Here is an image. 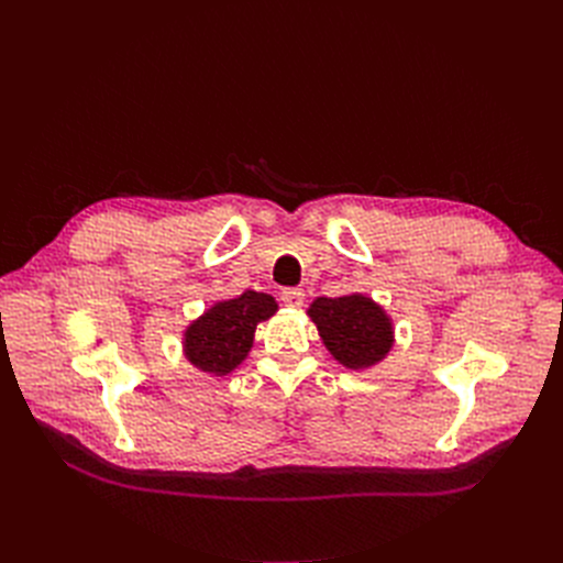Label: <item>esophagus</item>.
<instances>
[{"label":"esophagus","instance_id":"esophagus-1","mask_svg":"<svg viewBox=\"0 0 563 563\" xmlns=\"http://www.w3.org/2000/svg\"><path fill=\"white\" fill-rule=\"evenodd\" d=\"M282 300H284L286 308H300V305L305 302L302 288H284V291H282Z\"/></svg>","mask_w":563,"mask_h":563}]
</instances>
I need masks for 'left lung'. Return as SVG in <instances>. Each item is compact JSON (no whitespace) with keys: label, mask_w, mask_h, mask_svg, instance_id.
<instances>
[{"label":"left lung","mask_w":563,"mask_h":563,"mask_svg":"<svg viewBox=\"0 0 563 563\" xmlns=\"http://www.w3.org/2000/svg\"><path fill=\"white\" fill-rule=\"evenodd\" d=\"M308 314L317 323L323 345L347 368H368L385 360L395 338L391 321L380 305L362 294L317 298Z\"/></svg>","instance_id":"left-lung-1"}]
</instances>
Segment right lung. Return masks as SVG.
Wrapping results in <instances>:
<instances>
[{
  "instance_id": "1",
  "label": "right lung",
  "mask_w": 563,
  "mask_h": 563,
  "mask_svg": "<svg viewBox=\"0 0 563 563\" xmlns=\"http://www.w3.org/2000/svg\"><path fill=\"white\" fill-rule=\"evenodd\" d=\"M275 312V298L258 291H244L232 300L216 302L187 327L185 356L201 371L225 376L246 360L255 327Z\"/></svg>"
}]
</instances>
